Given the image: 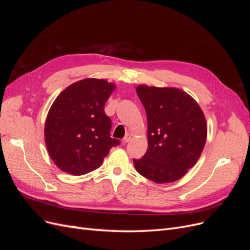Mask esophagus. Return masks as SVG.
Masks as SVG:
<instances>
[{"label": "esophagus", "instance_id": "obj_1", "mask_svg": "<svg viewBox=\"0 0 250 250\" xmlns=\"http://www.w3.org/2000/svg\"><path fill=\"white\" fill-rule=\"evenodd\" d=\"M131 140V134H129V133H127L126 135H125V137H124V139L122 140V143L123 144H126V143H128V142H129Z\"/></svg>", "mask_w": 250, "mask_h": 250}]
</instances>
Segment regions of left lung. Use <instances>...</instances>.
Returning a JSON list of instances; mask_svg holds the SVG:
<instances>
[{
    "label": "left lung",
    "instance_id": "left-lung-1",
    "mask_svg": "<svg viewBox=\"0 0 250 250\" xmlns=\"http://www.w3.org/2000/svg\"><path fill=\"white\" fill-rule=\"evenodd\" d=\"M147 115L148 149L135 170L156 184L173 183L194 167L207 142L208 125L199 105L181 89L139 85Z\"/></svg>",
    "mask_w": 250,
    "mask_h": 250
}]
</instances>
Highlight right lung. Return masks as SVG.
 I'll list each match as a JSON object with an SVG mask.
<instances>
[{"label": "right lung", "mask_w": 250, "mask_h": 250, "mask_svg": "<svg viewBox=\"0 0 250 250\" xmlns=\"http://www.w3.org/2000/svg\"><path fill=\"white\" fill-rule=\"evenodd\" d=\"M115 84L87 78L59 94L44 124L48 152L57 167L83 175L100 167L109 150L120 145L110 138L111 120L104 111Z\"/></svg>", "instance_id": "1"}]
</instances>
